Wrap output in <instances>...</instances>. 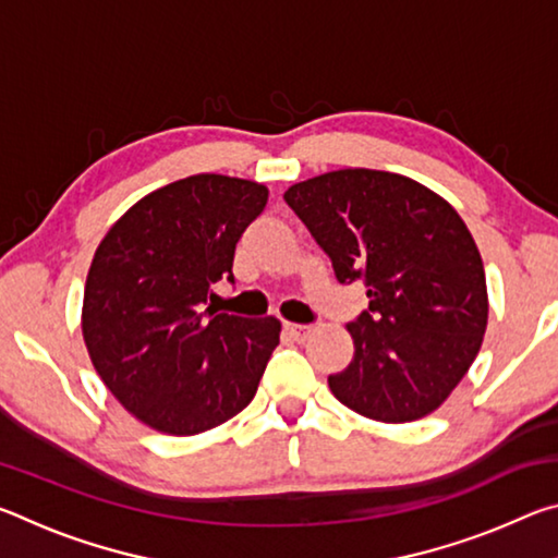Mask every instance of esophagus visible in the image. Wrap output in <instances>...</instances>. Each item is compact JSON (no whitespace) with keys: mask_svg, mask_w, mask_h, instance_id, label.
I'll use <instances>...</instances> for the list:
<instances>
[{"mask_svg":"<svg viewBox=\"0 0 558 558\" xmlns=\"http://www.w3.org/2000/svg\"><path fill=\"white\" fill-rule=\"evenodd\" d=\"M286 327V332L295 339V342H302V339H305L307 335H310V327L307 325H295V323H286L282 325Z\"/></svg>","mask_w":558,"mask_h":558,"instance_id":"1","label":"esophagus"}]
</instances>
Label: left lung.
I'll return each mask as SVG.
<instances>
[{"label": "left lung", "instance_id": "left-lung-1", "mask_svg": "<svg viewBox=\"0 0 558 558\" xmlns=\"http://www.w3.org/2000/svg\"><path fill=\"white\" fill-rule=\"evenodd\" d=\"M286 204L369 310L347 325L354 356L329 374L347 409L384 423L438 409L475 362L487 327L483 258L458 211L409 177L339 169L292 184Z\"/></svg>", "mask_w": 558, "mask_h": 558}]
</instances>
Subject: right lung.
<instances>
[{
  "label": "right lung",
  "mask_w": 558,
  "mask_h": 558,
  "mask_svg": "<svg viewBox=\"0 0 558 558\" xmlns=\"http://www.w3.org/2000/svg\"><path fill=\"white\" fill-rule=\"evenodd\" d=\"M248 179L194 174L140 199L100 241L83 295V339L102 384L149 428L196 436L256 396L276 317L216 315L241 233L266 209Z\"/></svg>",
  "instance_id": "right-lung-1"
}]
</instances>
